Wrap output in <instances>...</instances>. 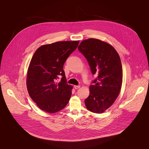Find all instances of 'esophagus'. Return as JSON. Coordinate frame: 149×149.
Returning <instances> with one entry per match:
<instances>
[{"label":"esophagus","instance_id":"esophagus-1","mask_svg":"<svg viewBox=\"0 0 149 149\" xmlns=\"http://www.w3.org/2000/svg\"><path fill=\"white\" fill-rule=\"evenodd\" d=\"M74 87L75 88V89H78L80 88V86H74Z\"/></svg>","mask_w":149,"mask_h":149}]
</instances>
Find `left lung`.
Instances as JSON below:
<instances>
[{
	"label": "left lung",
	"instance_id": "1",
	"mask_svg": "<svg viewBox=\"0 0 149 149\" xmlns=\"http://www.w3.org/2000/svg\"><path fill=\"white\" fill-rule=\"evenodd\" d=\"M86 58L93 75H97L90 86V95L85 100L87 109L101 113L115 101L123 83L120 57L109 44L96 38L83 40L78 47Z\"/></svg>",
	"mask_w": 149,
	"mask_h": 149
}]
</instances>
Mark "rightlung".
<instances>
[{
  "label": "right lung",
  "mask_w": 149,
  "mask_h": 149,
  "mask_svg": "<svg viewBox=\"0 0 149 149\" xmlns=\"http://www.w3.org/2000/svg\"><path fill=\"white\" fill-rule=\"evenodd\" d=\"M78 44L79 41L57 42L40 46L34 53L28 69L26 87L40 109L55 113L68 103L72 86L67 84L63 67ZM60 76L61 81L58 82Z\"/></svg>",
  "instance_id": "right-lung-1"
}]
</instances>
